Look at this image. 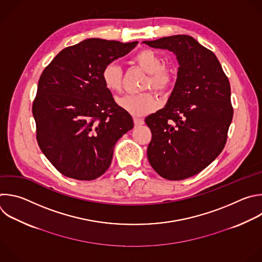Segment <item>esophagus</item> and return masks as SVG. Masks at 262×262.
Returning <instances> with one entry per match:
<instances>
[{
	"instance_id": "esophagus-1",
	"label": "esophagus",
	"mask_w": 262,
	"mask_h": 262,
	"mask_svg": "<svg viewBox=\"0 0 262 262\" xmlns=\"http://www.w3.org/2000/svg\"><path fill=\"white\" fill-rule=\"evenodd\" d=\"M134 122H135V124L136 125H142V124H144V119H142V118H137V117H135L134 118Z\"/></svg>"
}]
</instances>
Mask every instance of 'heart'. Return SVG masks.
I'll return each mask as SVG.
<instances>
[{
  "instance_id": "obj_1",
  "label": "heart",
  "mask_w": 262,
  "mask_h": 262,
  "mask_svg": "<svg viewBox=\"0 0 262 262\" xmlns=\"http://www.w3.org/2000/svg\"><path fill=\"white\" fill-rule=\"evenodd\" d=\"M135 60L148 74V78L143 84V90L152 89L161 95L171 90L178 74L175 64L163 63L161 55L151 49L141 50L135 56ZM102 80L108 91L119 93L123 83L121 67L116 61L108 62L102 71ZM118 105L130 114L141 116L156 110L158 102L151 93L146 92L138 95H126L118 100Z\"/></svg>"
}]
</instances>
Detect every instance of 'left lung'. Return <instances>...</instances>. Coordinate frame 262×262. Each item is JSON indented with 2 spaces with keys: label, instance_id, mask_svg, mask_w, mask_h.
<instances>
[{
  "label": "left lung",
  "instance_id": "8db88e82",
  "mask_svg": "<svg viewBox=\"0 0 262 262\" xmlns=\"http://www.w3.org/2000/svg\"><path fill=\"white\" fill-rule=\"evenodd\" d=\"M143 43L171 51L179 62L166 105L145 119L152 134L148 160L164 179H187L206 168L225 146L233 115L230 84L216 55L190 36Z\"/></svg>",
  "mask_w": 262,
  "mask_h": 262
}]
</instances>
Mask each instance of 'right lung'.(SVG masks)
Returning <instances> with one entry per match:
<instances>
[{
	"instance_id": "add662e5",
	"label": "right lung",
	"mask_w": 262,
	"mask_h": 262,
	"mask_svg": "<svg viewBox=\"0 0 262 262\" xmlns=\"http://www.w3.org/2000/svg\"><path fill=\"white\" fill-rule=\"evenodd\" d=\"M137 44L86 39L62 49L44 69L33 104L37 141L63 176L82 181L102 176L116 142L134 127L105 87L102 71Z\"/></svg>"
}]
</instances>
